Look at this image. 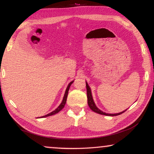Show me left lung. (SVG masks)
<instances>
[{
    "label": "left lung",
    "mask_w": 154,
    "mask_h": 154,
    "mask_svg": "<svg viewBox=\"0 0 154 154\" xmlns=\"http://www.w3.org/2000/svg\"><path fill=\"white\" fill-rule=\"evenodd\" d=\"M86 88H87V97H88V106H89L90 109H91L92 111H93L94 112L97 113H99V114L104 115V116H119L120 114H121V113H124L126 110H127V109H126V110L122 111V112L118 113H106L103 112V111H101L100 109H99L96 106L95 104H94L93 98H92V96L91 89H90V88L89 87V85H88V84L87 83V82H86Z\"/></svg>",
    "instance_id": "obj_1"
}]
</instances>
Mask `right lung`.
Returning <instances> with one entry per match:
<instances>
[{
  "mask_svg": "<svg viewBox=\"0 0 154 154\" xmlns=\"http://www.w3.org/2000/svg\"><path fill=\"white\" fill-rule=\"evenodd\" d=\"M73 81H71V83L69 84L68 86H67L66 90V92H65V94H64V98H63L62 102V103H61V104H60V106H59L57 107V109H55V110L53 111H52L51 113H48V114L45 115V116H42V117H41V118L48 117V116H52V115H54V114H56V113H57L58 112H60V111L61 110H62V109L63 108H64V106H65V104H66V99H67V96H68V92H69V88H70V86H71V84L73 83Z\"/></svg>",
  "mask_w": 154,
  "mask_h": 154,
  "instance_id": "obj_1",
  "label": "right lung"
}]
</instances>
